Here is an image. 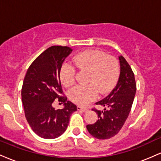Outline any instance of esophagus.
Instances as JSON below:
<instances>
[{
    "label": "esophagus",
    "mask_w": 161,
    "mask_h": 161,
    "mask_svg": "<svg viewBox=\"0 0 161 161\" xmlns=\"http://www.w3.org/2000/svg\"><path fill=\"white\" fill-rule=\"evenodd\" d=\"M77 109H78V110H79V111H82L83 113H86V112H87L88 110L87 108H82V107H80V106L77 107Z\"/></svg>",
    "instance_id": "obj_1"
}]
</instances>
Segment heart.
I'll use <instances>...</instances> for the list:
<instances>
[{"mask_svg":"<svg viewBox=\"0 0 161 161\" xmlns=\"http://www.w3.org/2000/svg\"><path fill=\"white\" fill-rule=\"evenodd\" d=\"M73 64L77 69L89 72L87 86H78L72 88L69 97L73 102L86 105L97 95H105L115 87L120 74L118 60L98 50H88L75 55ZM60 79L64 86L70 87L75 81V70L69 64H64L60 70Z\"/></svg>","mask_w":161,"mask_h":161,"instance_id":"1","label":"heart"}]
</instances>
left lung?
<instances>
[{
	"instance_id": "obj_1",
	"label": "left lung",
	"mask_w": 161,
	"mask_h": 161,
	"mask_svg": "<svg viewBox=\"0 0 161 161\" xmlns=\"http://www.w3.org/2000/svg\"><path fill=\"white\" fill-rule=\"evenodd\" d=\"M120 74L115 88L104 99L95 104L104 107L103 110L93 109L97 120L87 125L88 132L97 139H108L116 136L124 125L132 108L136 92L135 75L123 56H119Z\"/></svg>"
}]
</instances>
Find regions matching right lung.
Here are the masks:
<instances>
[{
	"instance_id": "1",
	"label": "right lung",
	"mask_w": 161,
	"mask_h": 161,
	"mask_svg": "<svg viewBox=\"0 0 161 161\" xmlns=\"http://www.w3.org/2000/svg\"><path fill=\"white\" fill-rule=\"evenodd\" d=\"M72 51L66 46H51L32 62L24 78L21 95L25 118L33 132L43 138L53 139L61 136L71 114L77 110L74 104L60 96V69ZM57 99L64 103L63 109L53 107Z\"/></svg>"
}]
</instances>
